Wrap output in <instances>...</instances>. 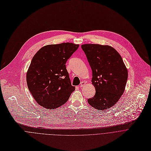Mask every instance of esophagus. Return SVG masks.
Masks as SVG:
<instances>
[{
	"mask_svg": "<svg viewBox=\"0 0 151 151\" xmlns=\"http://www.w3.org/2000/svg\"><path fill=\"white\" fill-rule=\"evenodd\" d=\"M85 82H84V81H82V82L81 83V84H80V85H79V87H80V88H82L83 86H84L85 85Z\"/></svg>",
	"mask_w": 151,
	"mask_h": 151,
	"instance_id": "1",
	"label": "esophagus"
}]
</instances>
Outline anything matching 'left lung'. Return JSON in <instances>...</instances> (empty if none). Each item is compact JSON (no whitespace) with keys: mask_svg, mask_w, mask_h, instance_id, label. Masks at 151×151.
Returning a JSON list of instances; mask_svg holds the SVG:
<instances>
[{"mask_svg":"<svg viewBox=\"0 0 151 151\" xmlns=\"http://www.w3.org/2000/svg\"><path fill=\"white\" fill-rule=\"evenodd\" d=\"M84 51L93 72L92 84L95 96L88 103L95 109L104 111L114 106L124 92L128 70L118 51L109 45L83 44Z\"/></svg>","mask_w":151,"mask_h":151,"instance_id":"obj_1","label":"left lung"}]
</instances>
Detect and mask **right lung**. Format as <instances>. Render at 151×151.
<instances>
[{"instance_id":"1","label":"right lung","mask_w":151,"mask_h":151,"mask_svg":"<svg viewBox=\"0 0 151 151\" xmlns=\"http://www.w3.org/2000/svg\"><path fill=\"white\" fill-rule=\"evenodd\" d=\"M79 45H45L33 57L26 73L28 88L36 101L48 109L66 103L75 87L71 85L66 63Z\"/></svg>"}]
</instances>
